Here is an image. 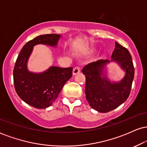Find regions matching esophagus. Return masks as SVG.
<instances>
[{
  "instance_id": "obj_1",
  "label": "esophagus",
  "mask_w": 147,
  "mask_h": 147,
  "mask_svg": "<svg viewBox=\"0 0 147 147\" xmlns=\"http://www.w3.org/2000/svg\"><path fill=\"white\" fill-rule=\"evenodd\" d=\"M80 70H81V69L79 67H75V68L73 69V71H72V75H77V74H78L80 72Z\"/></svg>"
}]
</instances>
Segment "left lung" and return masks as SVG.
<instances>
[{
	"mask_svg": "<svg viewBox=\"0 0 147 147\" xmlns=\"http://www.w3.org/2000/svg\"><path fill=\"white\" fill-rule=\"evenodd\" d=\"M111 61L100 59L84 67L86 77V98L91 108L100 113L114 110L129 97L134 78V67L131 54L126 48L115 42ZM115 62L125 72L118 82H111L105 75L106 65Z\"/></svg>",
	"mask_w": 147,
	"mask_h": 147,
	"instance_id": "8db88e82",
	"label": "left lung"
}]
</instances>
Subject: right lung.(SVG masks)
Segmentation results:
<instances>
[{
  "label": "right lung",
  "instance_id": "right-lung-1",
  "mask_svg": "<svg viewBox=\"0 0 147 147\" xmlns=\"http://www.w3.org/2000/svg\"><path fill=\"white\" fill-rule=\"evenodd\" d=\"M61 37L57 34L36 36L23 47L15 63L13 75L16 93L26 104L36 109H45L52 105L64 84L71 78L72 68L51 66L44 72L34 73L28 70V59L34 45L56 47Z\"/></svg>",
  "mask_w": 147,
  "mask_h": 147
}]
</instances>
